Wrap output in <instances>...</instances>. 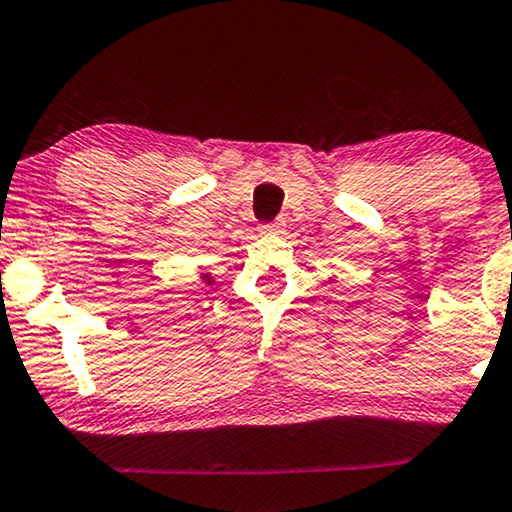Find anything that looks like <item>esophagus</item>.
<instances>
[{
    "mask_svg": "<svg viewBox=\"0 0 512 512\" xmlns=\"http://www.w3.org/2000/svg\"><path fill=\"white\" fill-rule=\"evenodd\" d=\"M282 227H285L282 220H273V223H263L258 230H261L263 235H277V232H282Z\"/></svg>",
    "mask_w": 512,
    "mask_h": 512,
    "instance_id": "34e87169",
    "label": "esophagus"
}]
</instances>
